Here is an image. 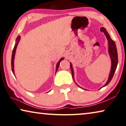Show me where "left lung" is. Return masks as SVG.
<instances>
[{"mask_svg":"<svg viewBox=\"0 0 126 126\" xmlns=\"http://www.w3.org/2000/svg\"><path fill=\"white\" fill-rule=\"evenodd\" d=\"M100 31L104 33V35H105L106 38H107L108 42H109V51L110 55V57L111 59V61H112V65H111V69L110 73L109 80H108V81H107V83H106V84H104V86H103V87H104L107 86V85L110 82L111 79H112L113 77H114V73L115 72V70L117 67V65H118V52H117V49H116L115 43V42L111 39L109 34L107 32V31H106V28H104V27H101ZM70 68L72 72V78L74 79L73 68H72V64L71 63H70ZM76 84H77V83H76ZM77 85L78 84H77Z\"/></svg>","mask_w":126,"mask_h":126,"instance_id":"8db88e82","label":"left lung"}]
</instances>
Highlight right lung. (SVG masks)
Wrapping results in <instances>:
<instances>
[{
    "label": "right lung",
    "instance_id": "1",
    "mask_svg": "<svg viewBox=\"0 0 126 126\" xmlns=\"http://www.w3.org/2000/svg\"><path fill=\"white\" fill-rule=\"evenodd\" d=\"M20 36H18L16 39V42L15 46H14V49H13V51H12V58H11V68H12V71L13 72V74L15 75V73H14V58H15V51H16V47H17V46L18 45V43L19 42V40H20ZM64 58H62L59 60V61L58 62L57 64H56V72L57 71L58 68H59V64H60V62L63 60Z\"/></svg>",
    "mask_w": 126,
    "mask_h": 126
}]
</instances>
